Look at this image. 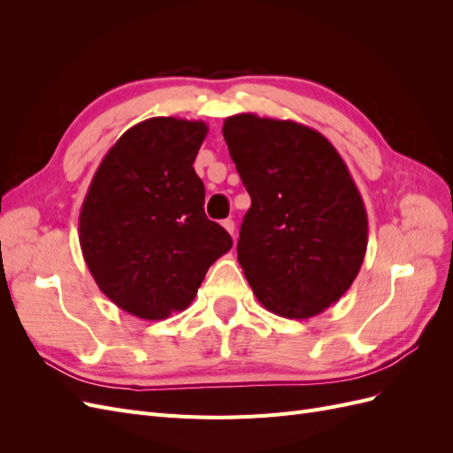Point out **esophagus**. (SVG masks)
<instances>
[{
    "instance_id": "34e87169",
    "label": "esophagus",
    "mask_w": 453,
    "mask_h": 453,
    "mask_svg": "<svg viewBox=\"0 0 453 453\" xmlns=\"http://www.w3.org/2000/svg\"><path fill=\"white\" fill-rule=\"evenodd\" d=\"M221 225L225 226V230L228 232V234H234V221H232V219H225Z\"/></svg>"
}]
</instances>
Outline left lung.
Segmentation results:
<instances>
[{
  "label": "left lung",
  "instance_id": "obj_1",
  "mask_svg": "<svg viewBox=\"0 0 453 453\" xmlns=\"http://www.w3.org/2000/svg\"><path fill=\"white\" fill-rule=\"evenodd\" d=\"M223 135L251 196L238 260L257 300L287 319L319 315L357 278L368 219L357 185L323 134L240 113Z\"/></svg>",
  "mask_w": 453,
  "mask_h": 453
}]
</instances>
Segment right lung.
Instances as JSON below:
<instances>
[{"instance_id":"right-lung-1","label":"right lung","mask_w":453,"mask_h":453,"mask_svg":"<svg viewBox=\"0 0 453 453\" xmlns=\"http://www.w3.org/2000/svg\"><path fill=\"white\" fill-rule=\"evenodd\" d=\"M202 120L153 117L128 128L96 170L79 243L100 291L135 318L166 319L193 303L205 272L232 248L203 213L193 164Z\"/></svg>"}]
</instances>
